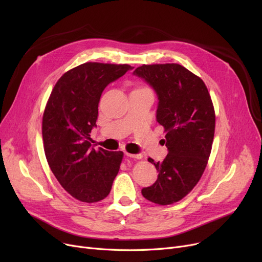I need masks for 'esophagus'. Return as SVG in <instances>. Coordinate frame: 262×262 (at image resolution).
<instances>
[{
    "label": "esophagus",
    "mask_w": 262,
    "mask_h": 262,
    "mask_svg": "<svg viewBox=\"0 0 262 262\" xmlns=\"http://www.w3.org/2000/svg\"><path fill=\"white\" fill-rule=\"evenodd\" d=\"M125 155L130 157V158H135V159H140L142 157L141 154H130V153H127V152L125 153Z\"/></svg>",
    "instance_id": "obj_1"
}]
</instances>
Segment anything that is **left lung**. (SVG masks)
I'll list each match as a JSON object with an SVG mask.
<instances>
[{
  "mask_svg": "<svg viewBox=\"0 0 262 262\" xmlns=\"http://www.w3.org/2000/svg\"><path fill=\"white\" fill-rule=\"evenodd\" d=\"M154 89L158 98L157 122L164 127L168 155L152 158L157 181L141 190L158 205L181 201L194 188L207 166L214 136L215 115L204 81L181 64H143L133 72Z\"/></svg>",
  "mask_w": 262,
  "mask_h": 262,
  "instance_id": "8db88e82",
  "label": "left lung"
}]
</instances>
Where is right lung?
Instances as JSON below:
<instances>
[{
    "label": "right lung",
    "instance_id": "obj_1",
    "mask_svg": "<svg viewBox=\"0 0 262 262\" xmlns=\"http://www.w3.org/2000/svg\"><path fill=\"white\" fill-rule=\"evenodd\" d=\"M133 67L86 62L56 82L42 118V138L49 166L62 188L80 202L104 200L116 178L123 152L91 146L104 89Z\"/></svg>",
    "mask_w": 262,
    "mask_h": 262
}]
</instances>
